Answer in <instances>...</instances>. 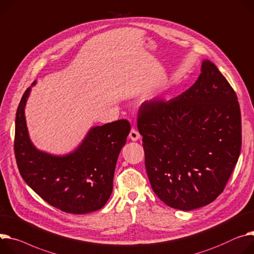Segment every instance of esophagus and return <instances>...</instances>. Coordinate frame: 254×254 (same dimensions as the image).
Here are the masks:
<instances>
[{
  "instance_id": "obj_1",
  "label": "esophagus",
  "mask_w": 254,
  "mask_h": 254,
  "mask_svg": "<svg viewBox=\"0 0 254 254\" xmlns=\"http://www.w3.org/2000/svg\"><path fill=\"white\" fill-rule=\"evenodd\" d=\"M129 138L132 140V141H136V140H138L139 138H140V134H139V132L136 130L135 128H132L131 130H130V133H129Z\"/></svg>"
}]
</instances>
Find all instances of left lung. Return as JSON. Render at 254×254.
Wrapping results in <instances>:
<instances>
[{
	"instance_id": "left-lung-1",
	"label": "left lung",
	"mask_w": 254,
	"mask_h": 254,
	"mask_svg": "<svg viewBox=\"0 0 254 254\" xmlns=\"http://www.w3.org/2000/svg\"><path fill=\"white\" fill-rule=\"evenodd\" d=\"M137 127L148 180L166 204L191 210L224 191L241 150V113L216 65L204 60L196 82L174 99L145 101Z\"/></svg>"
}]
</instances>
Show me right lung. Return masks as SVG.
<instances>
[{"label": "right lung", "mask_w": 254, "mask_h": 254, "mask_svg": "<svg viewBox=\"0 0 254 254\" xmlns=\"http://www.w3.org/2000/svg\"><path fill=\"white\" fill-rule=\"evenodd\" d=\"M29 91L30 87L22 96L15 121L14 151L23 180L62 211L83 214L101 209L113 191L115 167L130 132L129 121L93 127L74 152L54 157L37 150L29 139L24 116Z\"/></svg>", "instance_id": "1"}]
</instances>
